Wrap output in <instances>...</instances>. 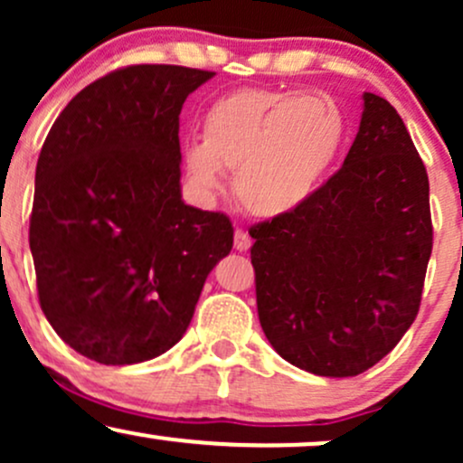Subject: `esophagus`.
<instances>
[{
  "instance_id": "esophagus-1",
  "label": "esophagus",
  "mask_w": 463,
  "mask_h": 463,
  "mask_svg": "<svg viewBox=\"0 0 463 463\" xmlns=\"http://www.w3.org/2000/svg\"><path fill=\"white\" fill-rule=\"evenodd\" d=\"M250 246H252V241H250L248 232L241 231V228H237V231H235V250H237V252H246Z\"/></svg>"
}]
</instances>
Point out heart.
<instances>
[{"label":"heart","mask_w":463,"mask_h":463,"mask_svg":"<svg viewBox=\"0 0 463 463\" xmlns=\"http://www.w3.org/2000/svg\"><path fill=\"white\" fill-rule=\"evenodd\" d=\"M346 119L333 99L274 89H239L202 117V141L184 147L191 183L213 194L224 169L250 215L274 220L300 209L342 154Z\"/></svg>","instance_id":"1"}]
</instances>
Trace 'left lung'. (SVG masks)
Segmentation results:
<instances>
[{"label":"left lung","mask_w":463,"mask_h":463,"mask_svg":"<svg viewBox=\"0 0 463 463\" xmlns=\"http://www.w3.org/2000/svg\"><path fill=\"white\" fill-rule=\"evenodd\" d=\"M259 322L317 376H357L416 320L433 248L429 176L401 115L364 93L348 156L300 209L250 228Z\"/></svg>","instance_id":"8db88e82"}]
</instances>
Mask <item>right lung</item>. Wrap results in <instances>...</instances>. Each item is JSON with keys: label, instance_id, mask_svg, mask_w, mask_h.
Wrapping results in <instances>:
<instances>
[{"label": "right lung", "instance_id": "right-lung-1", "mask_svg": "<svg viewBox=\"0 0 463 463\" xmlns=\"http://www.w3.org/2000/svg\"><path fill=\"white\" fill-rule=\"evenodd\" d=\"M213 76L117 69L65 106L41 147L30 215L41 309L98 364H141L178 344L231 252V220L180 195L178 115Z\"/></svg>", "mask_w": 463, "mask_h": 463}]
</instances>
